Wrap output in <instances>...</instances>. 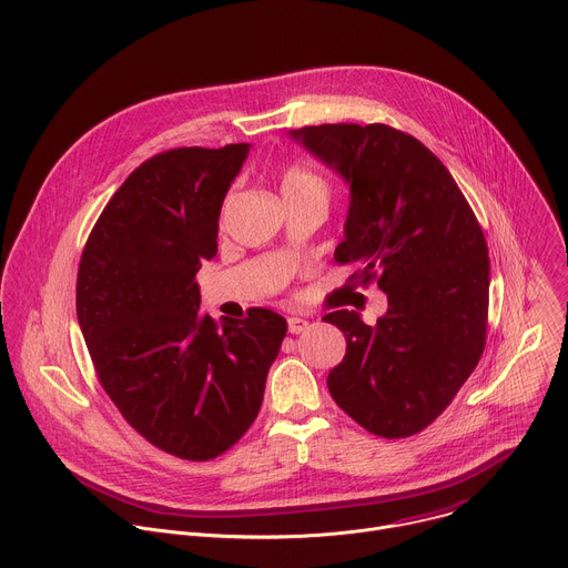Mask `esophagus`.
<instances>
[{
	"instance_id": "esophagus-1",
	"label": "esophagus",
	"mask_w": 568,
	"mask_h": 568,
	"mask_svg": "<svg viewBox=\"0 0 568 568\" xmlns=\"http://www.w3.org/2000/svg\"><path fill=\"white\" fill-rule=\"evenodd\" d=\"M307 326H310V323H307L305 318H301V316H290V318H287V331H290L292 335L305 333Z\"/></svg>"
}]
</instances>
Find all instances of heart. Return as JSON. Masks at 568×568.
I'll return each instance as SVG.
<instances>
[{
	"instance_id": "obj_1",
	"label": "heart",
	"mask_w": 568,
	"mask_h": 568,
	"mask_svg": "<svg viewBox=\"0 0 568 568\" xmlns=\"http://www.w3.org/2000/svg\"><path fill=\"white\" fill-rule=\"evenodd\" d=\"M281 191L283 195H292V193H305V191H321L326 193V184L318 175H314L307 169L301 166H290L283 178H281Z\"/></svg>"
}]
</instances>
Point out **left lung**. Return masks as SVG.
I'll return each mask as SVG.
<instances>
[{"label":"left lung","mask_w":568,"mask_h":568,"mask_svg":"<svg viewBox=\"0 0 568 568\" xmlns=\"http://www.w3.org/2000/svg\"><path fill=\"white\" fill-rule=\"evenodd\" d=\"M351 186L339 265L377 278L388 310L323 316L346 335L331 395L364 429L404 438L432 425L476 368L488 331L490 258L483 229L443 161L384 123L290 130Z\"/></svg>","instance_id":"obj_1"}]
</instances>
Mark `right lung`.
<instances>
[{"instance_id": "obj_1", "label": "right lung", "mask_w": 568, "mask_h": 568, "mask_svg": "<svg viewBox=\"0 0 568 568\" xmlns=\"http://www.w3.org/2000/svg\"><path fill=\"white\" fill-rule=\"evenodd\" d=\"M250 143L178 148L132 171L80 256L75 312L99 379L154 447L209 460L256 420L287 321L265 307L222 326L195 274L217 254L224 195Z\"/></svg>"}]
</instances>
